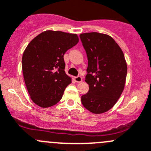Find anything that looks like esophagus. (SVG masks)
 <instances>
[{
  "instance_id": "obj_1",
  "label": "esophagus",
  "mask_w": 151,
  "mask_h": 151,
  "mask_svg": "<svg viewBox=\"0 0 151 151\" xmlns=\"http://www.w3.org/2000/svg\"><path fill=\"white\" fill-rule=\"evenodd\" d=\"M75 81H76L77 83H80L82 81V78L81 76H76L75 77Z\"/></svg>"
}]
</instances>
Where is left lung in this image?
<instances>
[{"mask_svg":"<svg viewBox=\"0 0 151 151\" xmlns=\"http://www.w3.org/2000/svg\"><path fill=\"white\" fill-rule=\"evenodd\" d=\"M79 37L88 60L85 81L89 91L81 96V103L91 113H105L114 106L124 90L127 70L124 53L113 38L105 34L88 32Z\"/></svg>","mask_w":151,"mask_h":151,"instance_id":"left-lung-1","label":"left lung"}]
</instances>
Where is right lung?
Here are the masks:
<instances>
[{
  "mask_svg": "<svg viewBox=\"0 0 151 151\" xmlns=\"http://www.w3.org/2000/svg\"><path fill=\"white\" fill-rule=\"evenodd\" d=\"M76 34L43 32L30 41L22 57L24 81L30 98L41 107L55 105L72 82L65 73L64 55L76 45Z\"/></svg>",
  "mask_w": 151,
  "mask_h": 151,
  "instance_id": "1",
  "label": "right lung"
}]
</instances>
